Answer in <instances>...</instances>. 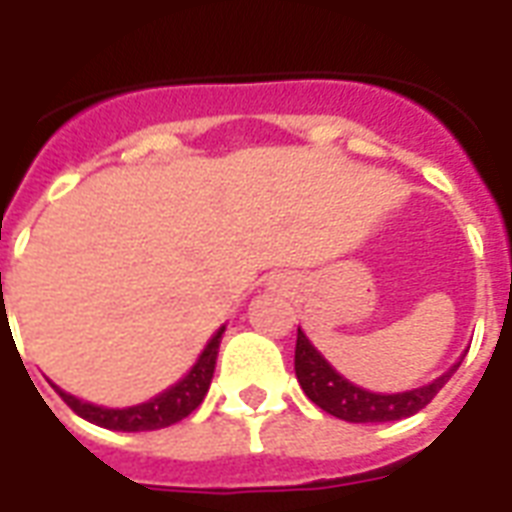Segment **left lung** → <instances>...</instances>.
<instances>
[{
	"instance_id": "1",
	"label": "left lung",
	"mask_w": 512,
	"mask_h": 512,
	"mask_svg": "<svg viewBox=\"0 0 512 512\" xmlns=\"http://www.w3.org/2000/svg\"><path fill=\"white\" fill-rule=\"evenodd\" d=\"M458 363L450 372H445L429 385H423V388H415V391L372 393L352 385L350 380H344L342 374L314 350V344L306 339L301 328H298V339H295V377L301 382L304 393L320 410H325L333 418L347 420V423H388V420L410 418L445 388V382L453 377Z\"/></svg>"
}]
</instances>
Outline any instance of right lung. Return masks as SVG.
<instances>
[{"instance_id": "1", "label": "right lung", "mask_w": 512, "mask_h": 512, "mask_svg": "<svg viewBox=\"0 0 512 512\" xmlns=\"http://www.w3.org/2000/svg\"><path fill=\"white\" fill-rule=\"evenodd\" d=\"M222 333H225V325L219 328L211 342L206 344V350L200 352L198 363L189 369V374L184 380H179L173 388H168L160 396H154L146 404H138V407H127V410H108V407H97V404H89V401H81L70 396V393L59 391V396L64 399V404L81 415L83 420L89 423H97L102 429L113 431H154L165 429V426H173L200 407V401L206 399L208 385H211V377H214V366H217V352L219 342H222Z\"/></svg>"}]
</instances>
